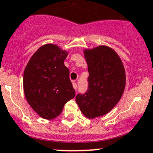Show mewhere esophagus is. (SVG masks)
<instances>
[{
    "mask_svg": "<svg viewBox=\"0 0 153 153\" xmlns=\"http://www.w3.org/2000/svg\"><path fill=\"white\" fill-rule=\"evenodd\" d=\"M73 87H74V89H75V90H76V88H77V84L74 81H73Z\"/></svg>",
    "mask_w": 153,
    "mask_h": 153,
    "instance_id": "esophagus-1",
    "label": "esophagus"
}]
</instances>
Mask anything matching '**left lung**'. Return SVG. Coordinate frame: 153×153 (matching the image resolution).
<instances>
[{
  "mask_svg": "<svg viewBox=\"0 0 153 153\" xmlns=\"http://www.w3.org/2000/svg\"><path fill=\"white\" fill-rule=\"evenodd\" d=\"M88 65L89 87L85 94H78L76 102L88 118L105 115L111 110L124 93L126 74L120 57L110 47L100 45L85 49Z\"/></svg>",
  "mask_w": 153,
  "mask_h": 153,
  "instance_id": "1",
  "label": "left lung"
}]
</instances>
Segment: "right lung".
Masks as SVG:
<instances>
[{
  "instance_id": "obj_1",
  "label": "right lung",
  "mask_w": 153,
  "mask_h": 153,
  "mask_svg": "<svg viewBox=\"0 0 153 153\" xmlns=\"http://www.w3.org/2000/svg\"><path fill=\"white\" fill-rule=\"evenodd\" d=\"M68 52L54 44L39 48L23 74V90L29 105L40 117L55 118L75 96L69 69L64 65Z\"/></svg>"
}]
</instances>
